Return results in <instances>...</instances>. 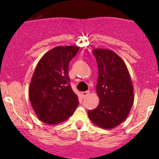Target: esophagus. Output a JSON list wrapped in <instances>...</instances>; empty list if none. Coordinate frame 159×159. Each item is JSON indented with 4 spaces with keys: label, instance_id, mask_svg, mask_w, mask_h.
<instances>
[{
    "label": "esophagus",
    "instance_id": "obj_1",
    "mask_svg": "<svg viewBox=\"0 0 159 159\" xmlns=\"http://www.w3.org/2000/svg\"><path fill=\"white\" fill-rule=\"evenodd\" d=\"M89 93H90V92H89V91H88V92H82V93H81V95H82V96L84 98V97L88 96V95H89Z\"/></svg>",
    "mask_w": 159,
    "mask_h": 159
}]
</instances>
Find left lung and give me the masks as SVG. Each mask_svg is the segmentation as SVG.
<instances>
[{"label": "left lung", "instance_id": "obj_1", "mask_svg": "<svg viewBox=\"0 0 159 159\" xmlns=\"http://www.w3.org/2000/svg\"><path fill=\"white\" fill-rule=\"evenodd\" d=\"M99 77L96 92L99 105L88 111L91 121L103 129H113L128 116L134 102V87L127 65L115 52L94 49Z\"/></svg>", "mask_w": 159, "mask_h": 159}]
</instances>
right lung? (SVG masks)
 <instances>
[{
  "label": "right lung",
  "mask_w": 159,
  "mask_h": 159,
  "mask_svg": "<svg viewBox=\"0 0 159 159\" xmlns=\"http://www.w3.org/2000/svg\"><path fill=\"white\" fill-rule=\"evenodd\" d=\"M78 46H58L41 57L29 88L31 104L40 121L54 125L71 117L79 105L68 76L69 62Z\"/></svg>",
  "instance_id": "add662e5"
}]
</instances>
